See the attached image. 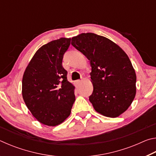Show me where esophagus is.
Returning <instances> with one entry per match:
<instances>
[{
    "label": "esophagus",
    "instance_id": "obj_1",
    "mask_svg": "<svg viewBox=\"0 0 156 156\" xmlns=\"http://www.w3.org/2000/svg\"><path fill=\"white\" fill-rule=\"evenodd\" d=\"M81 83H82L81 80H78L75 82V84H76V85H79V84H80Z\"/></svg>",
    "mask_w": 156,
    "mask_h": 156
}]
</instances>
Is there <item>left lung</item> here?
Listing matches in <instances>:
<instances>
[{
    "instance_id": "1",
    "label": "left lung",
    "mask_w": 156,
    "mask_h": 156,
    "mask_svg": "<svg viewBox=\"0 0 156 156\" xmlns=\"http://www.w3.org/2000/svg\"><path fill=\"white\" fill-rule=\"evenodd\" d=\"M72 44L90 61L94 109L115 118L128 109L136 93L135 70L126 53L109 39L94 33L72 38Z\"/></svg>"
}]
</instances>
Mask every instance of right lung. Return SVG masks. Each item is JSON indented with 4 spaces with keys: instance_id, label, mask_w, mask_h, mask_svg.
Returning <instances> with one entry per match:
<instances>
[{
    "instance_id": "obj_1",
    "label": "right lung",
    "mask_w": 156,
    "mask_h": 156,
    "mask_svg": "<svg viewBox=\"0 0 156 156\" xmlns=\"http://www.w3.org/2000/svg\"><path fill=\"white\" fill-rule=\"evenodd\" d=\"M71 38H60L38 49L24 72L22 94L26 106L39 122L48 126L62 123L75 101L74 87L62 65Z\"/></svg>"
}]
</instances>
